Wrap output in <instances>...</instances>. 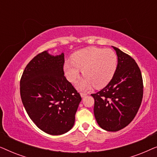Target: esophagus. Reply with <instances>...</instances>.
Listing matches in <instances>:
<instances>
[{
  "label": "esophagus",
  "mask_w": 157,
  "mask_h": 157,
  "mask_svg": "<svg viewBox=\"0 0 157 157\" xmlns=\"http://www.w3.org/2000/svg\"><path fill=\"white\" fill-rule=\"evenodd\" d=\"M86 95H87V94H85V93H81V97H82V98H84L85 96H86Z\"/></svg>",
  "instance_id": "obj_1"
}]
</instances>
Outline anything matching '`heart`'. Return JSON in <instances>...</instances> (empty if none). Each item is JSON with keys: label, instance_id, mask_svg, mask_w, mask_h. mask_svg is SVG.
<instances>
[{"label": "heart", "instance_id": "b5f03b06", "mask_svg": "<svg viewBox=\"0 0 157 157\" xmlns=\"http://www.w3.org/2000/svg\"><path fill=\"white\" fill-rule=\"evenodd\" d=\"M71 61L64 64L66 77L74 82L82 70L84 77L76 83L81 91H87L93 86L96 89L106 86L117 67V56L111 49L89 47L73 53Z\"/></svg>", "mask_w": 157, "mask_h": 157}]
</instances>
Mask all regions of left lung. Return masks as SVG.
<instances>
[{"label":"left lung","mask_w":157,"mask_h":157,"mask_svg":"<svg viewBox=\"0 0 157 157\" xmlns=\"http://www.w3.org/2000/svg\"><path fill=\"white\" fill-rule=\"evenodd\" d=\"M117 52L118 64L112 79L96 94L94 112L101 128L117 132L128 125L136 115L143 98L141 71L134 59L120 49Z\"/></svg>","instance_id":"left-lung-1"}]
</instances>
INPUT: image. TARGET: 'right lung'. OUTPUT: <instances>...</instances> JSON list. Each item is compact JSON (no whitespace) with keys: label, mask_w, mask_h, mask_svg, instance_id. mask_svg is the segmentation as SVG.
Masks as SVG:
<instances>
[{"label":"right lung","mask_w":157,"mask_h":157,"mask_svg":"<svg viewBox=\"0 0 157 157\" xmlns=\"http://www.w3.org/2000/svg\"><path fill=\"white\" fill-rule=\"evenodd\" d=\"M64 53H39L28 63L20 82V93L28 115L43 132H68L74 125L81 97L64 76Z\"/></svg>","instance_id":"1"}]
</instances>
